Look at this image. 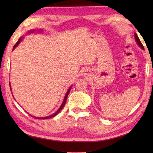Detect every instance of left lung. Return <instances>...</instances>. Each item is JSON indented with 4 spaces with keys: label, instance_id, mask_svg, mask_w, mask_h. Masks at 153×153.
Instances as JSON below:
<instances>
[{
    "label": "left lung",
    "instance_id": "8db88e82",
    "mask_svg": "<svg viewBox=\"0 0 153 153\" xmlns=\"http://www.w3.org/2000/svg\"><path fill=\"white\" fill-rule=\"evenodd\" d=\"M134 36H135V39L136 43H137V45H139V47H140V48H141V49L144 50V47L143 46V45H142V43H141V41H140V40H139V37H138V36H137V35L136 34V33H134Z\"/></svg>",
    "mask_w": 153,
    "mask_h": 153
}]
</instances>
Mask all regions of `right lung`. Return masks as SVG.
Here are the masks:
<instances>
[{"instance_id":"add662e5","label":"right lung","mask_w":153,"mask_h":153,"mask_svg":"<svg viewBox=\"0 0 153 153\" xmlns=\"http://www.w3.org/2000/svg\"><path fill=\"white\" fill-rule=\"evenodd\" d=\"M36 31V30H30V31H28L27 33H26V34H30V33H34V32ZM42 31H43V30H39V32H41ZM24 39V36H22V37H20L19 39V40L18 41V42L17 43H16V45H14V47H13V51H14L15 48H16V47H17V46L18 45L21 43V42L22 41V40ZM10 90H12L11 89V85H10ZM71 86L70 87L69 89H68V91L66 92V95H65V97H64V100H63V102H62V105H61V106H60V108H58V110H57L56 112H55L54 114H51V115H50V116H45V117H34L33 116H31V114H30V116H31L32 117H33V118H36V119H42V120H45V119H48V118H53V117H54V116H56L58 113H59L61 110H62V109L63 108V107L64 106V105H65V103H66V99H67V97H68V94H69V93H70V90H71ZM14 97V96H13Z\"/></svg>"}]
</instances>
